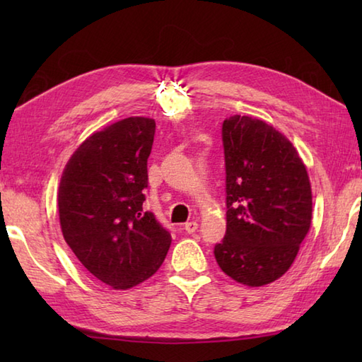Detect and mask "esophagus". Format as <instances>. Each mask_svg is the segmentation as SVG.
<instances>
[{
    "mask_svg": "<svg viewBox=\"0 0 362 362\" xmlns=\"http://www.w3.org/2000/svg\"><path fill=\"white\" fill-rule=\"evenodd\" d=\"M197 227H199V224H197L196 221H189V222H187V224H185L187 233H194L196 230H197Z\"/></svg>",
    "mask_w": 362,
    "mask_h": 362,
    "instance_id": "obj_1",
    "label": "esophagus"
}]
</instances>
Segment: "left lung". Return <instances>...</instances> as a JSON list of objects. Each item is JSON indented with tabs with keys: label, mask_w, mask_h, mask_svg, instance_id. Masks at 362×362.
I'll return each mask as SVG.
<instances>
[{
	"label": "left lung",
	"mask_w": 362,
	"mask_h": 362,
	"mask_svg": "<svg viewBox=\"0 0 362 362\" xmlns=\"http://www.w3.org/2000/svg\"><path fill=\"white\" fill-rule=\"evenodd\" d=\"M222 144L227 232L214 257L230 279L264 286L288 271L308 233L310 177L292 143L261 119L227 118Z\"/></svg>",
	"instance_id": "obj_1"
}]
</instances>
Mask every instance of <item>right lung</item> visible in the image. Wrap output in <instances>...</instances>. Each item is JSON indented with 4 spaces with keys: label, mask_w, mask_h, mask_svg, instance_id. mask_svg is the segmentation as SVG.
I'll return each mask as SVG.
<instances>
[{
    "label": "right lung",
    "mask_w": 362,
    "mask_h": 362,
    "mask_svg": "<svg viewBox=\"0 0 362 362\" xmlns=\"http://www.w3.org/2000/svg\"><path fill=\"white\" fill-rule=\"evenodd\" d=\"M156 121L130 117L90 135L68 160L59 185L66 244L87 271L129 289L158 271L171 233L143 210Z\"/></svg>",
    "instance_id": "right-lung-1"
}]
</instances>
